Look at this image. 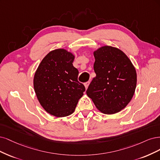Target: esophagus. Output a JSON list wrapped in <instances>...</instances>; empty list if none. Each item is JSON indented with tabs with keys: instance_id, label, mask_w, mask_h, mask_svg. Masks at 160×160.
<instances>
[{
	"instance_id": "1",
	"label": "esophagus",
	"mask_w": 160,
	"mask_h": 160,
	"mask_svg": "<svg viewBox=\"0 0 160 160\" xmlns=\"http://www.w3.org/2000/svg\"><path fill=\"white\" fill-rule=\"evenodd\" d=\"M89 84H90V82H86V83L84 84V86L86 88V89L88 88V87Z\"/></svg>"
}]
</instances>
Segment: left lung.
Masks as SVG:
<instances>
[{"label":"left lung","instance_id":"left-lung-1","mask_svg":"<svg viewBox=\"0 0 160 160\" xmlns=\"http://www.w3.org/2000/svg\"><path fill=\"white\" fill-rule=\"evenodd\" d=\"M96 76L86 90L96 108L105 114L120 112L134 94L137 74L134 66L119 48L102 46L94 50Z\"/></svg>","mask_w":160,"mask_h":160}]
</instances>
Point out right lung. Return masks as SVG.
<instances>
[{
    "label": "right lung",
    "instance_id": "1",
    "mask_svg": "<svg viewBox=\"0 0 160 160\" xmlns=\"http://www.w3.org/2000/svg\"><path fill=\"white\" fill-rule=\"evenodd\" d=\"M75 55L64 48L50 51L36 70L33 86L44 110L58 118L72 114L85 87L78 81V70L73 66Z\"/></svg>",
    "mask_w": 160,
    "mask_h": 160
}]
</instances>
